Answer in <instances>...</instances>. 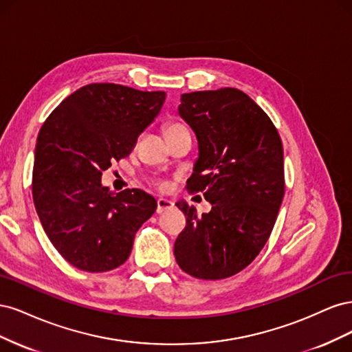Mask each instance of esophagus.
Instances as JSON below:
<instances>
[{
  "instance_id": "1",
  "label": "esophagus",
  "mask_w": 352,
  "mask_h": 352,
  "mask_svg": "<svg viewBox=\"0 0 352 352\" xmlns=\"http://www.w3.org/2000/svg\"><path fill=\"white\" fill-rule=\"evenodd\" d=\"M175 207V202L170 201L167 198H158L157 199V212H163V211H167L170 208Z\"/></svg>"
}]
</instances>
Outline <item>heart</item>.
I'll return each instance as SVG.
<instances>
[{"instance_id":"obj_1","label":"heart","mask_w":352,"mask_h":352,"mask_svg":"<svg viewBox=\"0 0 352 352\" xmlns=\"http://www.w3.org/2000/svg\"><path fill=\"white\" fill-rule=\"evenodd\" d=\"M179 127H182L180 124H176V123H172V124H168L167 127H166V133H168V132H172V131H175V129H179Z\"/></svg>"}]
</instances>
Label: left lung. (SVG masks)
I'll list each match as a JSON object with an SVG mask.
<instances>
[{
    "mask_svg": "<svg viewBox=\"0 0 352 352\" xmlns=\"http://www.w3.org/2000/svg\"><path fill=\"white\" fill-rule=\"evenodd\" d=\"M179 116L194 131L198 158L189 192H204L211 211L176 202L186 226L175 242L179 267L198 279L239 273L257 257L273 230L285 194L283 146L274 124L235 88L180 97Z\"/></svg>",
    "mask_w": 352,
    "mask_h": 352,
    "instance_id": "1",
    "label": "left lung"
}]
</instances>
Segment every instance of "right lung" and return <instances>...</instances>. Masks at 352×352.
<instances>
[{
    "instance_id": "1",
    "label": "right lung",
    "mask_w": 352,
    "mask_h": 352,
    "mask_svg": "<svg viewBox=\"0 0 352 352\" xmlns=\"http://www.w3.org/2000/svg\"><path fill=\"white\" fill-rule=\"evenodd\" d=\"M166 100L163 91L91 83L60 102L35 146L32 195L48 239L72 265L101 273L129 258L135 233L157 208L141 189L102 186L114 160L127 157Z\"/></svg>"
}]
</instances>
